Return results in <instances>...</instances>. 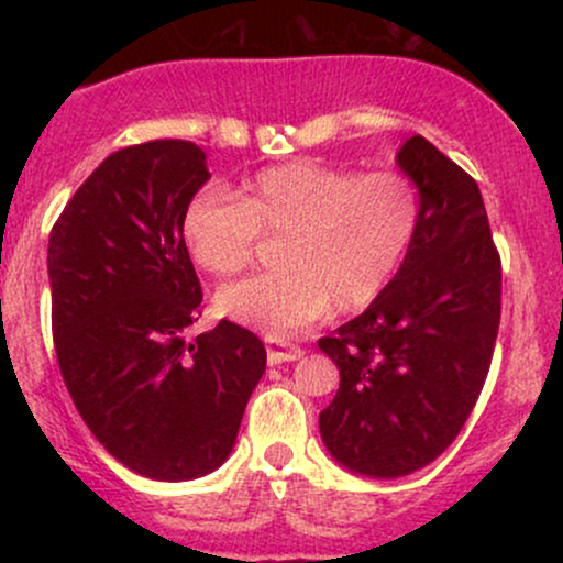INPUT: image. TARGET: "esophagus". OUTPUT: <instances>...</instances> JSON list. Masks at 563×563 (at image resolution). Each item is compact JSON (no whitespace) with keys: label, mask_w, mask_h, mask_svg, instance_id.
<instances>
[{"label":"esophagus","mask_w":563,"mask_h":563,"mask_svg":"<svg viewBox=\"0 0 563 563\" xmlns=\"http://www.w3.org/2000/svg\"><path fill=\"white\" fill-rule=\"evenodd\" d=\"M264 344H267V360L269 365H283V363H294V360L301 357V346L290 344V341H280V339H273V335H267L264 339Z\"/></svg>","instance_id":"34e87169"}]
</instances>
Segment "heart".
<instances>
[{
	"instance_id": "obj_1",
	"label": "heart",
	"mask_w": 563,
	"mask_h": 563,
	"mask_svg": "<svg viewBox=\"0 0 563 563\" xmlns=\"http://www.w3.org/2000/svg\"><path fill=\"white\" fill-rule=\"evenodd\" d=\"M421 228V196L402 172L360 174L290 161L245 179L238 198L203 190L187 203V254L211 275L241 273L260 230L283 232V269L222 286V318L290 333L339 312H360L389 288Z\"/></svg>"
}]
</instances>
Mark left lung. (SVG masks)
I'll list each match as a JSON object with an SVG mask.
<instances>
[{"label":"left lung","mask_w":563,"mask_h":563,"mask_svg":"<svg viewBox=\"0 0 563 563\" xmlns=\"http://www.w3.org/2000/svg\"><path fill=\"white\" fill-rule=\"evenodd\" d=\"M421 196V228L389 288L318 341L341 373L320 412L339 466L399 479L461 434L500 325V256L479 185L416 134L397 151Z\"/></svg>","instance_id":"left-lung-1"}]
</instances>
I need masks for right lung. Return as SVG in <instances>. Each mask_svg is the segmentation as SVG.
<instances>
[{"mask_svg": "<svg viewBox=\"0 0 563 563\" xmlns=\"http://www.w3.org/2000/svg\"><path fill=\"white\" fill-rule=\"evenodd\" d=\"M209 177L192 142L124 147L49 232L53 335L70 399L115 461L158 482L228 461L267 367L262 341L235 322L183 339L203 299L183 214Z\"/></svg>", "mask_w": 563, "mask_h": 563, "instance_id": "add662e5", "label": "right lung"}]
</instances>
